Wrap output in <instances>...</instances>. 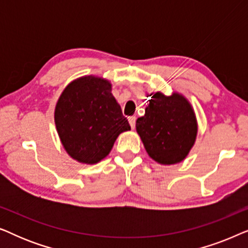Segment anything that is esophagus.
I'll return each instance as SVG.
<instances>
[{"mask_svg": "<svg viewBox=\"0 0 248 248\" xmlns=\"http://www.w3.org/2000/svg\"><path fill=\"white\" fill-rule=\"evenodd\" d=\"M135 122H137V117H135V116H130V117H128V123H130L132 128H134Z\"/></svg>", "mask_w": 248, "mask_h": 248, "instance_id": "1", "label": "esophagus"}]
</instances>
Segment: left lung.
Instances as JSON below:
<instances>
[{
    "label": "left lung",
    "mask_w": 248,
    "mask_h": 248,
    "mask_svg": "<svg viewBox=\"0 0 248 248\" xmlns=\"http://www.w3.org/2000/svg\"><path fill=\"white\" fill-rule=\"evenodd\" d=\"M145 114L137 121V131L149 155L159 164L181 162L191 150L196 137L195 115L181 94L166 97L151 93Z\"/></svg>",
    "instance_id": "obj_1"
}]
</instances>
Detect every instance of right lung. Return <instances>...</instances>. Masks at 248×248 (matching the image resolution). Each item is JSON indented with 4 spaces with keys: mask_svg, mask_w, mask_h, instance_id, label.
I'll list each match as a JSON object with an SVG mask.
<instances>
[{
    "mask_svg": "<svg viewBox=\"0 0 248 248\" xmlns=\"http://www.w3.org/2000/svg\"><path fill=\"white\" fill-rule=\"evenodd\" d=\"M110 91L107 80L83 77L69 84L57 101V132L67 154L78 161H100L118 135L131 130Z\"/></svg>",
    "mask_w": 248,
    "mask_h": 248,
    "instance_id": "right-lung-1",
    "label": "right lung"
}]
</instances>
